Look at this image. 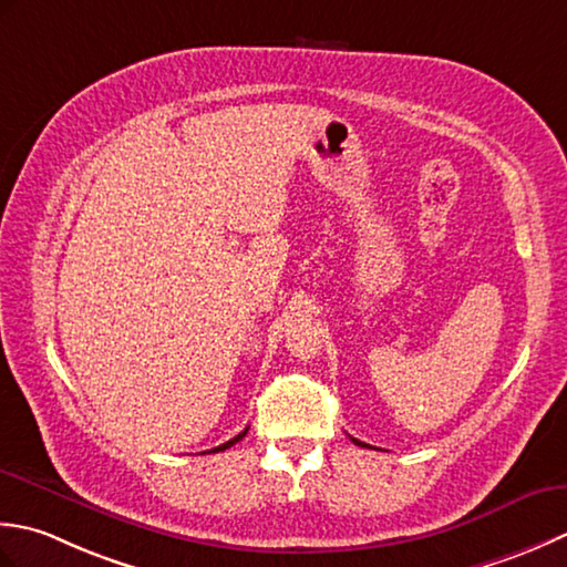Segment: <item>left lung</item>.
I'll return each mask as SVG.
<instances>
[{
  "label": "left lung",
  "instance_id": "1",
  "mask_svg": "<svg viewBox=\"0 0 567 567\" xmlns=\"http://www.w3.org/2000/svg\"><path fill=\"white\" fill-rule=\"evenodd\" d=\"M352 443H354V445H360V447H369L367 443H362V441H357V437H352Z\"/></svg>",
  "mask_w": 567,
  "mask_h": 567
}]
</instances>
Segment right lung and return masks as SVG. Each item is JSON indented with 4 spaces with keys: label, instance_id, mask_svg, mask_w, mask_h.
I'll return each instance as SVG.
<instances>
[{
    "label": "right lung",
    "instance_id": "right-lung-1",
    "mask_svg": "<svg viewBox=\"0 0 567 567\" xmlns=\"http://www.w3.org/2000/svg\"><path fill=\"white\" fill-rule=\"evenodd\" d=\"M247 431H249V429H245V431H241L239 435H235V437H233V441H227V443H223V445H217V447H213V450H210V453H223V450H227V447H233L235 443H239V441H241V437H245V435H247Z\"/></svg>",
    "mask_w": 567,
    "mask_h": 567
}]
</instances>
